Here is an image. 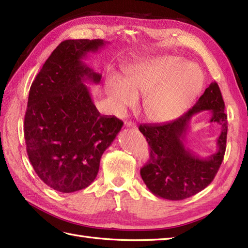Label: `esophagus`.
Segmentation results:
<instances>
[{
	"mask_svg": "<svg viewBox=\"0 0 248 248\" xmlns=\"http://www.w3.org/2000/svg\"><path fill=\"white\" fill-rule=\"evenodd\" d=\"M124 125L127 128H136V124L134 123H132V121H125Z\"/></svg>",
	"mask_w": 248,
	"mask_h": 248,
	"instance_id": "34e87169",
	"label": "esophagus"
}]
</instances>
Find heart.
Returning <instances> with one entry per match:
<instances>
[{
	"mask_svg": "<svg viewBox=\"0 0 248 248\" xmlns=\"http://www.w3.org/2000/svg\"><path fill=\"white\" fill-rule=\"evenodd\" d=\"M199 67L180 57L164 55L140 61L125 68V81L110 75L105 81L110 108L124 113L143 98V112L155 123H168L181 116L202 92Z\"/></svg>",
	"mask_w": 248,
	"mask_h": 248,
	"instance_id": "heart-1",
	"label": "heart"
}]
</instances>
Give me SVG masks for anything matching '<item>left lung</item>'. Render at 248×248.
<instances>
[{"mask_svg":"<svg viewBox=\"0 0 248 248\" xmlns=\"http://www.w3.org/2000/svg\"><path fill=\"white\" fill-rule=\"evenodd\" d=\"M211 110L210 122H217L222 131L217 141L218 151L199 158L184 144L189 121L194 114ZM227 115L222 93L212 82L194 107L176 120L162 124H140V131L150 147V157L140 176L152 194L168 200H182L207 187L222 164L227 140Z\"/></svg>","mask_w":248,"mask_h":248,"instance_id":"obj_1","label":"left lung"}]
</instances>
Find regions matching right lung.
Instances as JSON below:
<instances>
[{"label":"right lung","instance_id":"1","mask_svg":"<svg viewBox=\"0 0 248 248\" xmlns=\"http://www.w3.org/2000/svg\"><path fill=\"white\" fill-rule=\"evenodd\" d=\"M107 44L102 39L62 41L30 88L26 152L37 176L55 191L72 193L91 186L103 152L124 124L115 116L99 113L84 84L101 80L83 60Z\"/></svg>","mask_w":248,"mask_h":248}]
</instances>
